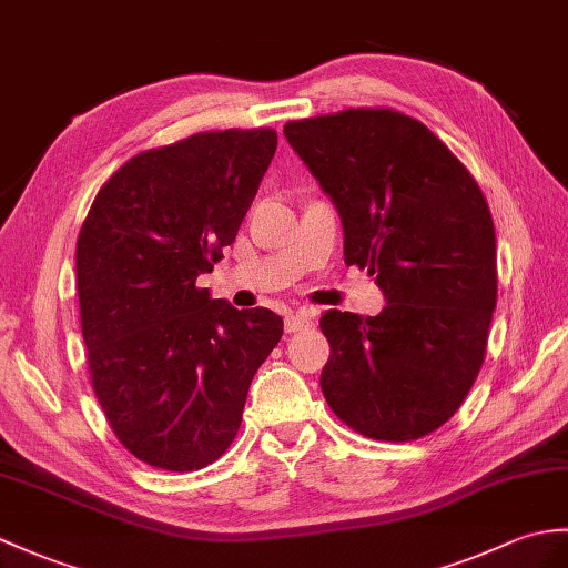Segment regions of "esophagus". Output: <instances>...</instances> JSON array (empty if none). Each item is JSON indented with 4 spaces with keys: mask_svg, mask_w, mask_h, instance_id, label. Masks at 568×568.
<instances>
[{
    "mask_svg": "<svg viewBox=\"0 0 568 568\" xmlns=\"http://www.w3.org/2000/svg\"><path fill=\"white\" fill-rule=\"evenodd\" d=\"M312 326V316L307 312H295L285 316V332L287 334H297V332H307Z\"/></svg>",
    "mask_w": 568,
    "mask_h": 568,
    "instance_id": "obj_1",
    "label": "esophagus"
}]
</instances>
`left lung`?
Wrapping results in <instances>:
<instances>
[{"label":"left lung","instance_id":"left-lung-1","mask_svg":"<svg viewBox=\"0 0 568 568\" xmlns=\"http://www.w3.org/2000/svg\"><path fill=\"white\" fill-rule=\"evenodd\" d=\"M283 133L332 197L348 266L377 273V316L328 310L322 392L355 433L440 428L477 379L496 307V232L479 183L416 118L348 109Z\"/></svg>","mask_w":568,"mask_h":568}]
</instances>
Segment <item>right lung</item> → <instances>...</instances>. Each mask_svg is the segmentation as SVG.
Listing matches in <instances>:
<instances>
[{
  "label": "right lung",
  "instance_id": "right-lung-1",
  "mask_svg": "<svg viewBox=\"0 0 568 568\" xmlns=\"http://www.w3.org/2000/svg\"><path fill=\"white\" fill-rule=\"evenodd\" d=\"M271 128L213 130L135 154L103 183L77 240L91 387L115 438L150 467L213 465L283 320L234 310L213 271L275 154Z\"/></svg>",
  "mask_w": 568,
  "mask_h": 568
}]
</instances>
